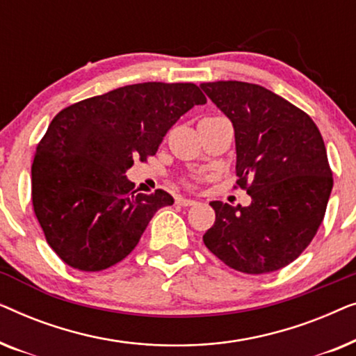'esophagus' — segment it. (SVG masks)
<instances>
[{
    "instance_id": "1",
    "label": "esophagus",
    "mask_w": 356,
    "mask_h": 356,
    "mask_svg": "<svg viewBox=\"0 0 356 356\" xmlns=\"http://www.w3.org/2000/svg\"><path fill=\"white\" fill-rule=\"evenodd\" d=\"M177 202L179 204V206H183V207H188V206H196V201H194V199H188V197H178L177 199Z\"/></svg>"
}]
</instances>
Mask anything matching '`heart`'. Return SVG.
Masks as SVG:
<instances>
[{"instance_id":"obj_1","label":"heart","mask_w":356,"mask_h":356,"mask_svg":"<svg viewBox=\"0 0 356 356\" xmlns=\"http://www.w3.org/2000/svg\"><path fill=\"white\" fill-rule=\"evenodd\" d=\"M186 183H188V184H194V183H196V178H194V177H193V178H188Z\"/></svg>"}]
</instances>
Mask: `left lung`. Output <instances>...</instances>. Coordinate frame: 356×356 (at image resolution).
Listing matches in <instances>:
<instances>
[{
	"label": "left lung",
	"instance_id": "left-lung-1",
	"mask_svg": "<svg viewBox=\"0 0 356 356\" xmlns=\"http://www.w3.org/2000/svg\"><path fill=\"white\" fill-rule=\"evenodd\" d=\"M201 89L232 121L236 184L248 207L212 201L216 222L204 245L232 269L267 274L293 262L313 240L332 191V172L318 126L266 87L240 81Z\"/></svg>",
	"mask_w": 356,
	"mask_h": 356
}]
</instances>
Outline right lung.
<instances>
[{"label": "right lung", "instance_id": "1", "mask_svg": "<svg viewBox=\"0 0 356 356\" xmlns=\"http://www.w3.org/2000/svg\"><path fill=\"white\" fill-rule=\"evenodd\" d=\"M207 102L191 82H143L61 110L37 145L32 204L63 262L99 272L123 261L150 218L175 202L163 189L136 193L126 172L155 155L167 131Z\"/></svg>", "mask_w": 356, "mask_h": 356}]
</instances>
